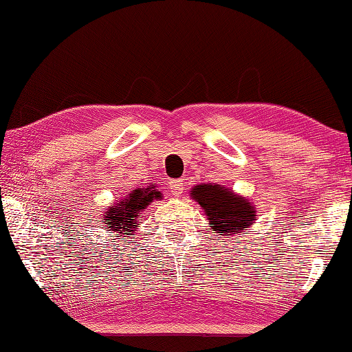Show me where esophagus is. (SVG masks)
<instances>
[{"instance_id": "1", "label": "esophagus", "mask_w": 352, "mask_h": 352, "mask_svg": "<svg viewBox=\"0 0 352 352\" xmlns=\"http://www.w3.org/2000/svg\"><path fill=\"white\" fill-rule=\"evenodd\" d=\"M169 189L172 190V194L174 195H182L183 190H184V183L183 180H170L169 182Z\"/></svg>"}]
</instances>
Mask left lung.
I'll use <instances>...</instances> for the list:
<instances>
[{"label":"left lung","instance_id":"8db88e82","mask_svg":"<svg viewBox=\"0 0 352 352\" xmlns=\"http://www.w3.org/2000/svg\"><path fill=\"white\" fill-rule=\"evenodd\" d=\"M192 198L204 209L213 233L223 236L249 229L254 219V208L219 184H199L192 189Z\"/></svg>","mask_w":352,"mask_h":352}]
</instances>
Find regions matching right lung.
Listing matches in <instances>:
<instances>
[{"label": "right lung", "mask_w": 352, "mask_h": 352, "mask_svg": "<svg viewBox=\"0 0 352 352\" xmlns=\"http://www.w3.org/2000/svg\"><path fill=\"white\" fill-rule=\"evenodd\" d=\"M160 192L154 188H139L129 192L123 201L117 203L113 208H109L107 212L105 219H103V229H109L113 232L120 233V235H126L125 232L133 230L135 226H139L140 212L146 208V206L153 201V199H160Z\"/></svg>", "instance_id": "obj_1"}]
</instances>
